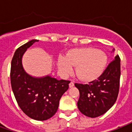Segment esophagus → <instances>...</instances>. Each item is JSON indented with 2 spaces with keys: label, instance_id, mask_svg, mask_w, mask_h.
Wrapping results in <instances>:
<instances>
[{
  "label": "esophagus",
  "instance_id": "1",
  "mask_svg": "<svg viewBox=\"0 0 132 132\" xmlns=\"http://www.w3.org/2000/svg\"><path fill=\"white\" fill-rule=\"evenodd\" d=\"M74 86V82L73 81H71V83H69V87L70 88H73Z\"/></svg>",
  "mask_w": 132,
  "mask_h": 132
}]
</instances>
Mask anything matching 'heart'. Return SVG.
I'll use <instances>...</instances> for the list:
<instances>
[{
    "label": "heart",
    "mask_w": 132,
    "mask_h": 132,
    "mask_svg": "<svg viewBox=\"0 0 132 132\" xmlns=\"http://www.w3.org/2000/svg\"><path fill=\"white\" fill-rule=\"evenodd\" d=\"M108 63L105 52L93 48L72 50L64 59L59 61V69L64 76L71 74L72 67L76 66V73L80 79L92 80L100 76Z\"/></svg>",
    "instance_id": "1"
}]
</instances>
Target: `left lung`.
Returning a JSON list of instances; mask_svg holds the SVG:
<instances>
[{
  "label": "left lung",
  "instance_id": "obj_1",
  "mask_svg": "<svg viewBox=\"0 0 132 132\" xmlns=\"http://www.w3.org/2000/svg\"><path fill=\"white\" fill-rule=\"evenodd\" d=\"M120 74V58L117 55L97 79L88 84L75 83L80 93L77 105L80 112L95 118L109 110L118 96Z\"/></svg>",
  "mask_w": 132,
  "mask_h": 132
}]
</instances>
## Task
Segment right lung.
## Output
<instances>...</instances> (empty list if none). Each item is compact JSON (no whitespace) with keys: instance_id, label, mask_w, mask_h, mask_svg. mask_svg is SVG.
I'll return each mask as SVG.
<instances>
[{"instance_id":"right-lung-1","label":"right lung","mask_w":132,"mask_h":132,"mask_svg":"<svg viewBox=\"0 0 132 132\" xmlns=\"http://www.w3.org/2000/svg\"><path fill=\"white\" fill-rule=\"evenodd\" d=\"M38 40L32 39L20 46L11 61L10 81L16 101L22 112L35 120L44 121L54 116L59 100L69 89L71 81L46 76L35 78L23 69L22 58L27 48Z\"/></svg>"}]
</instances>
